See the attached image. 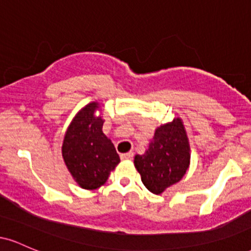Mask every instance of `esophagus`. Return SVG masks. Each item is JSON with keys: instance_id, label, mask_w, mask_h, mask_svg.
I'll return each mask as SVG.
<instances>
[{"instance_id": "34e87169", "label": "esophagus", "mask_w": 251, "mask_h": 251, "mask_svg": "<svg viewBox=\"0 0 251 251\" xmlns=\"http://www.w3.org/2000/svg\"><path fill=\"white\" fill-rule=\"evenodd\" d=\"M132 157H133V152H127V153H123V154H120V158H122L123 160L132 159Z\"/></svg>"}]
</instances>
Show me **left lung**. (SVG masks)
Masks as SVG:
<instances>
[{
  "label": "left lung",
  "mask_w": 251,
  "mask_h": 251,
  "mask_svg": "<svg viewBox=\"0 0 251 251\" xmlns=\"http://www.w3.org/2000/svg\"><path fill=\"white\" fill-rule=\"evenodd\" d=\"M191 150L183 120L175 117L155 128L144 154H135L134 166L149 191L160 195L188 171Z\"/></svg>",
  "instance_id": "left-lung-1"
}]
</instances>
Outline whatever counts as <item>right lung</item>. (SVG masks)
<instances>
[{
    "label": "right lung",
    "mask_w": 251,
    "mask_h": 251,
    "mask_svg": "<svg viewBox=\"0 0 251 251\" xmlns=\"http://www.w3.org/2000/svg\"><path fill=\"white\" fill-rule=\"evenodd\" d=\"M103 122L100 103L91 101L72 119L63 137V162L75 183L85 190L103 185L120 163L113 143L102 132Z\"/></svg>",
    "instance_id": "1"
}]
</instances>
